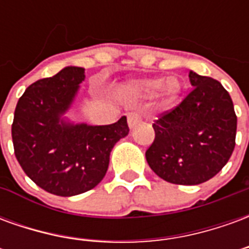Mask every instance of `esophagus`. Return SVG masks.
<instances>
[{"label":"esophagus","mask_w":249,"mask_h":249,"mask_svg":"<svg viewBox=\"0 0 249 249\" xmlns=\"http://www.w3.org/2000/svg\"><path fill=\"white\" fill-rule=\"evenodd\" d=\"M126 117H128V125H129L130 129H133V128H136L137 125L140 124V121H141L140 113H137V112H129Z\"/></svg>","instance_id":"esophagus-1"}]
</instances>
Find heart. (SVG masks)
I'll return each instance as SVG.
<instances>
[{
    "label": "heart",
    "instance_id": "obj_1",
    "mask_svg": "<svg viewBox=\"0 0 249 249\" xmlns=\"http://www.w3.org/2000/svg\"><path fill=\"white\" fill-rule=\"evenodd\" d=\"M130 90L140 96H152L157 90H160L161 104L169 105L178 100V94L181 92V84L176 78H168L165 81L164 77H151L135 81L130 85Z\"/></svg>",
    "mask_w": 249,
    "mask_h": 249
}]
</instances>
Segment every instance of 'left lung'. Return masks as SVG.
I'll use <instances>...</instances> for the list:
<instances>
[{"mask_svg": "<svg viewBox=\"0 0 249 249\" xmlns=\"http://www.w3.org/2000/svg\"><path fill=\"white\" fill-rule=\"evenodd\" d=\"M192 92L153 124L146 161L159 178L180 185L205 183L223 169L235 148L237 117L217 80L189 71Z\"/></svg>", "mask_w": 249, "mask_h": 249, "instance_id": "8db88e82", "label": "left lung"}]
</instances>
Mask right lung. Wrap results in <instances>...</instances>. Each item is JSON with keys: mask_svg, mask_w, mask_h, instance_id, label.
I'll list each match as a JSON object with an SVG mask.
<instances>
[{"mask_svg": "<svg viewBox=\"0 0 249 249\" xmlns=\"http://www.w3.org/2000/svg\"><path fill=\"white\" fill-rule=\"evenodd\" d=\"M84 80V68L66 66L32 84L14 110L12 139L19 165L44 191L64 197L96 187L114 144L129 133L125 116L110 125L74 124L64 117Z\"/></svg>", "mask_w": 249, "mask_h": 249, "instance_id": "add662e5", "label": "right lung"}]
</instances>
